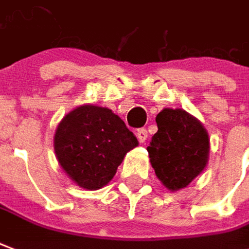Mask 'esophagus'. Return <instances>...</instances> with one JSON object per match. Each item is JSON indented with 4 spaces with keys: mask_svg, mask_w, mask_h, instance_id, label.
<instances>
[{
    "mask_svg": "<svg viewBox=\"0 0 249 249\" xmlns=\"http://www.w3.org/2000/svg\"><path fill=\"white\" fill-rule=\"evenodd\" d=\"M136 136H137V139H139L140 142H145L146 140H148V130L146 129H139L137 130V133H136Z\"/></svg>",
    "mask_w": 249,
    "mask_h": 249,
    "instance_id": "esophagus-1",
    "label": "esophagus"
}]
</instances>
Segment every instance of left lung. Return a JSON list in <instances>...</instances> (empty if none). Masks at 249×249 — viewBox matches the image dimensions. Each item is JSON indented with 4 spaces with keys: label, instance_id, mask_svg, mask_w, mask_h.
Here are the masks:
<instances>
[{
    "label": "left lung",
    "instance_id": "obj_1",
    "mask_svg": "<svg viewBox=\"0 0 249 249\" xmlns=\"http://www.w3.org/2000/svg\"><path fill=\"white\" fill-rule=\"evenodd\" d=\"M148 146L156 176L167 190L185 189L207 166L210 139L199 120L181 108H163Z\"/></svg>",
    "mask_w": 249,
    "mask_h": 249
}]
</instances>
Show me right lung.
<instances>
[{
	"instance_id": "right-lung-1",
	"label": "right lung",
	"mask_w": 249,
	"mask_h": 249,
	"mask_svg": "<svg viewBox=\"0 0 249 249\" xmlns=\"http://www.w3.org/2000/svg\"><path fill=\"white\" fill-rule=\"evenodd\" d=\"M139 141L109 108L83 104L56 126L54 150L59 165L79 187L97 190L108 185L126 153Z\"/></svg>"
}]
</instances>
